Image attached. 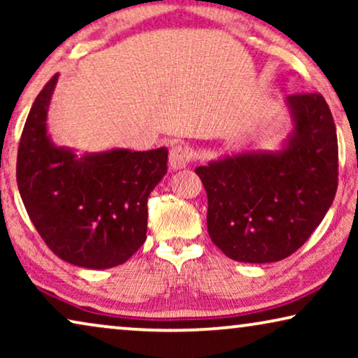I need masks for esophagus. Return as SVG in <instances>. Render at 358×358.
Returning <instances> with one entry per match:
<instances>
[{"instance_id":"esophagus-1","label":"esophagus","mask_w":358,"mask_h":358,"mask_svg":"<svg viewBox=\"0 0 358 358\" xmlns=\"http://www.w3.org/2000/svg\"><path fill=\"white\" fill-rule=\"evenodd\" d=\"M192 153H190L187 146L174 145L169 151V164L173 169H182L190 163Z\"/></svg>"}]
</instances>
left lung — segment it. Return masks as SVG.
<instances>
[{
    "label": "left lung",
    "mask_w": 358,
    "mask_h": 358,
    "mask_svg": "<svg viewBox=\"0 0 358 358\" xmlns=\"http://www.w3.org/2000/svg\"><path fill=\"white\" fill-rule=\"evenodd\" d=\"M287 102L295 127L282 151L227 156L195 169L207 190L210 239L233 261L292 256L336 197L339 148L329 106L320 92Z\"/></svg>",
    "instance_id": "8db88e82"
}]
</instances>
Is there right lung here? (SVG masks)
Listing matches in <instances>:
<instances>
[{
	"mask_svg": "<svg viewBox=\"0 0 358 358\" xmlns=\"http://www.w3.org/2000/svg\"><path fill=\"white\" fill-rule=\"evenodd\" d=\"M58 75L38 92L24 125L16 179L29 218L63 261L86 268L124 264L141 248L148 195L168 169V150H112L76 158L47 136Z\"/></svg>",
	"mask_w": 358,
	"mask_h": 358,
	"instance_id": "add662e5",
	"label": "right lung"
}]
</instances>
